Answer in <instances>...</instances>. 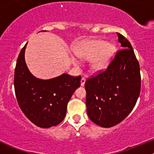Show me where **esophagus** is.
Wrapping results in <instances>:
<instances>
[{"instance_id": "34e87169", "label": "esophagus", "mask_w": 154, "mask_h": 154, "mask_svg": "<svg viewBox=\"0 0 154 154\" xmlns=\"http://www.w3.org/2000/svg\"><path fill=\"white\" fill-rule=\"evenodd\" d=\"M85 82H86V78H85V77H82L81 80H80V84H81L82 86H84Z\"/></svg>"}]
</instances>
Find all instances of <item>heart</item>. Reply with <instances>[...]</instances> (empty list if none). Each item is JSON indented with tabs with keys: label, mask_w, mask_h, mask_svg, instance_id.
Listing matches in <instances>:
<instances>
[{
	"label": "heart",
	"mask_w": 154,
	"mask_h": 154,
	"mask_svg": "<svg viewBox=\"0 0 154 154\" xmlns=\"http://www.w3.org/2000/svg\"><path fill=\"white\" fill-rule=\"evenodd\" d=\"M116 51L113 43L103 40L91 39L80 43L74 49V53L80 58L91 60V68L94 71L106 69Z\"/></svg>",
	"instance_id": "heart-1"
}]
</instances>
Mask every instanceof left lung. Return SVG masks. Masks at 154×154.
<instances>
[{
  "label": "left lung",
  "mask_w": 154,
  "mask_h": 154,
  "mask_svg": "<svg viewBox=\"0 0 154 154\" xmlns=\"http://www.w3.org/2000/svg\"><path fill=\"white\" fill-rule=\"evenodd\" d=\"M123 49L117 52L106 71L85 83L87 114L97 125L111 127L133 110L141 89L140 68L130 42L117 33Z\"/></svg>",
  "instance_id": "1"
}]
</instances>
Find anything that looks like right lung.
Masks as SVG:
<instances>
[{
    "instance_id": "obj_1",
    "label": "right lung",
    "mask_w": 154,
    "mask_h": 154,
    "mask_svg": "<svg viewBox=\"0 0 154 154\" xmlns=\"http://www.w3.org/2000/svg\"><path fill=\"white\" fill-rule=\"evenodd\" d=\"M27 44L21 49L15 66V96L21 111L32 123L49 128L65 119L67 104L80 86L81 77L63 74L49 80L35 77L29 71L24 59Z\"/></svg>"
}]
</instances>
